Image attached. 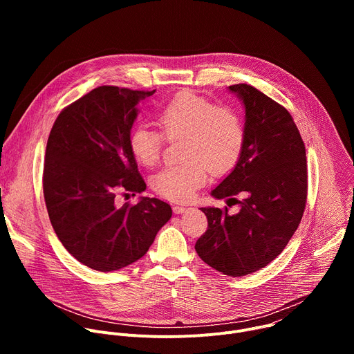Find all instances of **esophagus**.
<instances>
[{
	"instance_id": "34e87169",
	"label": "esophagus",
	"mask_w": 354,
	"mask_h": 354,
	"mask_svg": "<svg viewBox=\"0 0 354 354\" xmlns=\"http://www.w3.org/2000/svg\"><path fill=\"white\" fill-rule=\"evenodd\" d=\"M189 209L185 207V206H174V213L175 214H182V213H186Z\"/></svg>"
}]
</instances>
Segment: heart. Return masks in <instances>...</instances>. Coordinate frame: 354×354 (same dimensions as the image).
Segmentation results:
<instances>
[{
    "instance_id": "b5f03b06",
    "label": "heart",
    "mask_w": 354,
    "mask_h": 354,
    "mask_svg": "<svg viewBox=\"0 0 354 354\" xmlns=\"http://www.w3.org/2000/svg\"><path fill=\"white\" fill-rule=\"evenodd\" d=\"M158 123L168 140H185L182 158L187 161L165 167L153 182L154 190L169 200L192 198L205 185L209 171L214 175L228 172L242 153L245 126L241 115L194 92L175 95L161 109ZM163 135L147 126L134 127L129 138L133 157L144 167L157 165Z\"/></svg>"
}]
</instances>
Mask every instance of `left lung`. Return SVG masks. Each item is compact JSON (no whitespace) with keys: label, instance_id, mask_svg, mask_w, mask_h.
Wrapping results in <instances>:
<instances>
[{"label":"left lung","instance_id":"obj_1","mask_svg":"<svg viewBox=\"0 0 354 354\" xmlns=\"http://www.w3.org/2000/svg\"><path fill=\"white\" fill-rule=\"evenodd\" d=\"M228 89L245 108V142L234 169L212 196L231 197L239 212L231 216L227 207H201L209 227L194 249L217 272L239 277L281 254L304 214L308 180L306 145L288 111L252 85Z\"/></svg>","mask_w":354,"mask_h":354}]
</instances>
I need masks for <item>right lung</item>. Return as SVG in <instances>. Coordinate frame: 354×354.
Wrapping results in <instances>:
<instances>
[{
    "mask_svg": "<svg viewBox=\"0 0 354 354\" xmlns=\"http://www.w3.org/2000/svg\"><path fill=\"white\" fill-rule=\"evenodd\" d=\"M154 91L97 86L64 108L50 131L43 194L63 246L97 272L123 269L147 254L172 209L156 197L116 205L145 190L129 138L140 100Z\"/></svg>",
    "mask_w": 354,
    "mask_h": 354,
    "instance_id": "right-lung-1",
    "label": "right lung"
}]
</instances>
